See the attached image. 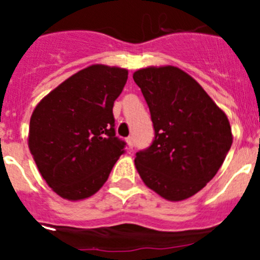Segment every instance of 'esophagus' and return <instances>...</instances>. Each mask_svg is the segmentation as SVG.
<instances>
[{"label": "esophagus", "mask_w": 260, "mask_h": 260, "mask_svg": "<svg viewBox=\"0 0 260 260\" xmlns=\"http://www.w3.org/2000/svg\"><path fill=\"white\" fill-rule=\"evenodd\" d=\"M126 142H127L128 148H130V150H133V147H134V138L128 137L127 139H126Z\"/></svg>", "instance_id": "esophagus-1"}]
</instances>
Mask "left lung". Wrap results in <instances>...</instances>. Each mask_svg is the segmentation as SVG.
<instances>
[{"mask_svg": "<svg viewBox=\"0 0 260 260\" xmlns=\"http://www.w3.org/2000/svg\"><path fill=\"white\" fill-rule=\"evenodd\" d=\"M155 138L135 153L138 173L168 201H183L212 180L232 146L225 113L201 84L174 66L135 71Z\"/></svg>", "mask_w": 260, "mask_h": 260, "instance_id": "obj_1", "label": "left lung"}]
</instances>
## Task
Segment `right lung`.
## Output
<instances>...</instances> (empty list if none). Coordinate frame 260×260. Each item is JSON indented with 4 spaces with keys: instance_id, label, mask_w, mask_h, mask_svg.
<instances>
[{
    "instance_id": "add662e5",
    "label": "right lung",
    "mask_w": 260,
    "mask_h": 260,
    "mask_svg": "<svg viewBox=\"0 0 260 260\" xmlns=\"http://www.w3.org/2000/svg\"><path fill=\"white\" fill-rule=\"evenodd\" d=\"M127 70L92 65L53 89L35 108L28 146L41 176L62 198L79 201L105 183L126 142L116 135L113 104Z\"/></svg>"
}]
</instances>
